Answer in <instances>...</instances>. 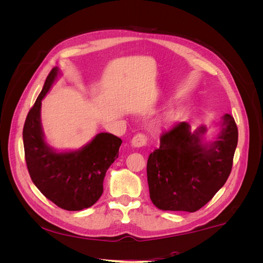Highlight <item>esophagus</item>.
I'll return each mask as SVG.
<instances>
[{"label": "esophagus", "mask_w": 263, "mask_h": 263, "mask_svg": "<svg viewBox=\"0 0 263 263\" xmlns=\"http://www.w3.org/2000/svg\"><path fill=\"white\" fill-rule=\"evenodd\" d=\"M148 144V138L146 135L144 134H137L136 136H134L132 141H130V145L135 148H140V147H144Z\"/></svg>", "instance_id": "34e87169"}]
</instances>
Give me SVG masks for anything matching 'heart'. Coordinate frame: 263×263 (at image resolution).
<instances>
[{
	"instance_id": "b5f03b06",
	"label": "heart",
	"mask_w": 263,
	"mask_h": 263,
	"mask_svg": "<svg viewBox=\"0 0 263 263\" xmlns=\"http://www.w3.org/2000/svg\"><path fill=\"white\" fill-rule=\"evenodd\" d=\"M176 116H177V112H174V110H171V112H169L168 115H166L168 118H174Z\"/></svg>"
}]
</instances>
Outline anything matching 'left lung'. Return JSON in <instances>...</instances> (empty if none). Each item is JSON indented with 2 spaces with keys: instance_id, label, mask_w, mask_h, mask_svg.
I'll use <instances>...</instances> for the list:
<instances>
[{
  "instance_id": "left-lung-1",
  "label": "left lung",
  "mask_w": 263,
  "mask_h": 263,
  "mask_svg": "<svg viewBox=\"0 0 263 263\" xmlns=\"http://www.w3.org/2000/svg\"><path fill=\"white\" fill-rule=\"evenodd\" d=\"M216 139L205 141L208 128L194 132L180 122L162 134L160 147L147 162L150 198L162 211L193 213L210 202L227 181L238 142L232 115L225 114Z\"/></svg>"
}]
</instances>
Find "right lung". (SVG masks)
Masks as SVG:
<instances>
[{"instance_id":"obj_1","label":"right lung","mask_w":263,"mask_h":263,"mask_svg":"<svg viewBox=\"0 0 263 263\" xmlns=\"http://www.w3.org/2000/svg\"><path fill=\"white\" fill-rule=\"evenodd\" d=\"M59 72L57 67L50 71L27 114L23 129L25 160L31 181L48 200L63 210L81 211L101 197L103 181L118 158L122 139L100 133L83 147L69 151H58L47 144L41 119L42 101Z\"/></svg>"}]
</instances>
